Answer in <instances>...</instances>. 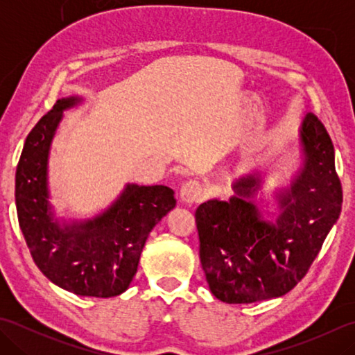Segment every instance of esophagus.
I'll list each match as a JSON object with an SVG mask.
<instances>
[{
    "label": "esophagus",
    "instance_id": "1",
    "mask_svg": "<svg viewBox=\"0 0 355 355\" xmlns=\"http://www.w3.org/2000/svg\"><path fill=\"white\" fill-rule=\"evenodd\" d=\"M202 197H205V191H202V184L197 182V180H189L180 189V198H182L183 202H187V205L198 202L202 200Z\"/></svg>",
    "mask_w": 355,
    "mask_h": 355
}]
</instances>
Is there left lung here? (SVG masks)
Returning <instances> with one entry per match:
<instances>
[{"mask_svg":"<svg viewBox=\"0 0 355 355\" xmlns=\"http://www.w3.org/2000/svg\"><path fill=\"white\" fill-rule=\"evenodd\" d=\"M302 169L277 193L281 214L261 220L253 205L261 173L236 180L229 201L209 200L195 212L200 261L210 291L225 304L284 296L310 270L342 210V184L327 128L308 112L300 128Z\"/></svg>","mask_w":355,"mask_h":355,"instance_id":"8db88e82","label":"left lung"}]
</instances>
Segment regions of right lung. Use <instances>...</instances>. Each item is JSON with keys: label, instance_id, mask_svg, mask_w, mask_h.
Wrapping results in <instances>:
<instances>
[{"label": "right lung", "instance_id": "add662e5", "mask_svg": "<svg viewBox=\"0 0 355 355\" xmlns=\"http://www.w3.org/2000/svg\"><path fill=\"white\" fill-rule=\"evenodd\" d=\"M79 102L59 99L27 135L15 175V202L30 254L45 277L78 296L111 297L130 286L150 230L177 201L168 186L126 184L114 205L93 220H53L50 145L62 111Z\"/></svg>", "mask_w": 355, "mask_h": 355}]
</instances>
